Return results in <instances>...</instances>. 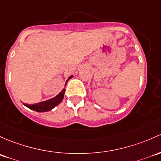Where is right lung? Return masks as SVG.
<instances>
[{
  "mask_svg": "<svg viewBox=\"0 0 161 161\" xmlns=\"http://www.w3.org/2000/svg\"><path fill=\"white\" fill-rule=\"evenodd\" d=\"M73 77V75H71L70 77H68L67 82L69 79H71ZM67 84V83H66ZM66 85V84H65ZM64 93H65V88L63 89L61 91L60 93H59V94L56 96V97H53V98L49 99L47 101H44V102H39V103L33 104V105H28V104H24L25 106H26L29 108L31 109V110H34L36 112H49V111L52 110L53 108L57 106L62 102V100L64 99Z\"/></svg>",
  "mask_w": 161,
  "mask_h": 161,
  "instance_id": "obj_1",
  "label": "right lung"
}]
</instances>
